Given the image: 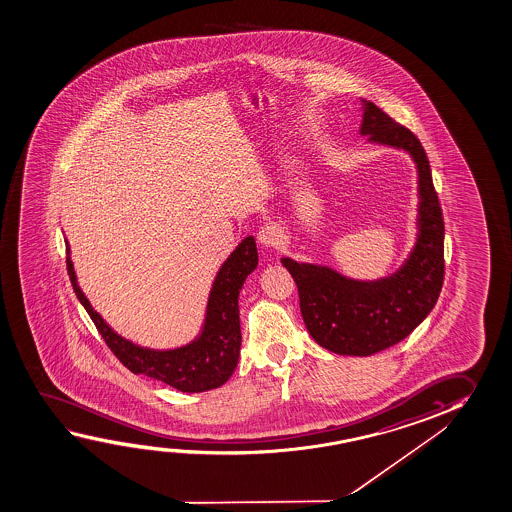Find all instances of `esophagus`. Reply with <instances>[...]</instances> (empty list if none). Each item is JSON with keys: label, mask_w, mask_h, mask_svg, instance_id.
I'll return each instance as SVG.
<instances>
[{"label": "esophagus", "mask_w": 512, "mask_h": 512, "mask_svg": "<svg viewBox=\"0 0 512 512\" xmlns=\"http://www.w3.org/2000/svg\"><path fill=\"white\" fill-rule=\"evenodd\" d=\"M258 240L265 247H277V245L281 244V240H283V233H281V229L276 224H265L260 229V233H258Z\"/></svg>", "instance_id": "esophagus-1"}]
</instances>
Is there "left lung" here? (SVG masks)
Returning <instances> with one entry per match:
<instances>
[{
  "label": "left lung",
  "mask_w": 512,
  "mask_h": 512,
  "mask_svg": "<svg viewBox=\"0 0 512 512\" xmlns=\"http://www.w3.org/2000/svg\"><path fill=\"white\" fill-rule=\"evenodd\" d=\"M361 135L406 149L418 169L420 235L404 267L379 281H354L333 268L283 258L299 288L304 324L318 345L341 356H370L404 340L438 301L445 277V222L420 140L365 101Z\"/></svg>",
  "instance_id": "obj_1"
}]
</instances>
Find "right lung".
<instances>
[{"label": "right lung", "mask_w": 512, "mask_h": 512, "mask_svg": "<svg viewBox=\"0 0 512 512\" xmlns=\"http://www.w3.org/2000/svg\"><path fill=\"white\" fill-rule=\"evenodd\" d=\"M65 263L78 301L87 309L108 349L133 374L147 375L185 393H201L219 388L235 372L242 345L238 293L244 286L245 277L258 267L254 236L244 238L220 267L208 299L203 333L179 349H144L114 333L80 290L69 256Z\"/></svg>", "instance_id": "1"}]
</instances>
